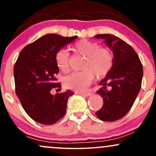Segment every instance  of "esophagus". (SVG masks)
Instances as JSON below:
<instances>
[{"instance_id":"1","label":"esophagus","mask_w":156,"mask_h":156,"mask_svg":"<svg viewBox=\"0 0 156 156\" xmlns=\"http://www.w3.org/2000/svg\"><path fill=\"white\" fill-rule=\"evenodd\" d=\"M77 94H80V95H83V96H86V97H88V96H90L91 94V93L90 92H76Z\"/></svg>"}]
</instances>
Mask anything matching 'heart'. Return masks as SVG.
I'll return each instance as SVG.
<instances>
[{
    "instance_id": "obj_1",
    "label": "heart",
    "mask_w": 156,
    "mask_h": 156,
    "mask_svg": "<svg viewBox=\"0 0 156 156\" xmlns=\"http://www.w3.org/2000/svg\"><path fill=\"white\" fill-rule=\"evenodd\" d=\"M75 52L85 57L81 65L83 71L76 72L66 77L64 85L66 88L76 91H83L90 85L94 76L98 79L105 78L114 65V55L106 48H101L99 43L88 39H80L73 45ZM55 61L62 73L69 71V54L64 49L56 52Z\"/></svg>"
}]
</instances>
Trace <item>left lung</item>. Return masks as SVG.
<instances>
[{
	"label": "left lung",
	"mask_w": 156,
	"mask_h": 156,
	"mask_svg": "<svg viewBox=\"0 0 156 156\" xmlns=\"http://www.w3.org/2000/svg\"><path fill=\"white\" fill-rule=\"evenodd\" d=\"M94 37L104 39L114 59L112 70L99 83L103 87L97 93L103 98V105L95 114L103 121H116L129 112L140 91L142 64L133 48L119 37L109 34Z\"/></svg>",
	"instance_id": "obj_1"
}]
</instances>
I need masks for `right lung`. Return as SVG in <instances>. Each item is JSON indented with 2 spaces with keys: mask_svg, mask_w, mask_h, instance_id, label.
<instances>
[{
  "mask_svg": "<svg viewBox=\"0 0 156 156\" xmlns=\"http://www.w3.org/2000/svg\"><path fill=\"white\" fill-rule=\"evenodd\" d=\"M77 36L64 37L54 34H46L28 44L20 53L14 67L15 92L25 112L32 119L43 125H53L66 113L70 90L51 94L60 89L55 76L56 52L70 43Z\"/></svg>",
  "mask_w": 156,
  "mask_h": 156,
  "instance_id": "right-lung-1",
  "label": "right lung"
}]
</instances>
